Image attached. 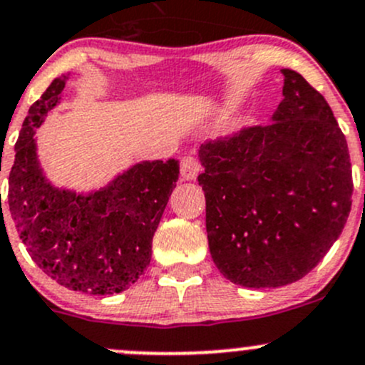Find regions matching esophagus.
Masks as SVG:
<instances>
[{
	"instance_id": "34e87169",
	"label": "esophagus",
	"mask_w": 365,
	"mask_h": 365,
	"mask_svg": "<svg viewBox=\"0 0 365 365\" xmlns=\"http://www.w3.org/2000/svg\"><path fill=\"white\" fill-rule=\"evenodd\" d=\"M200 160L194 155L183 157L182 162H180V176L183 180H196V176L200 175Z\"/></svg>"
}]
</instances>
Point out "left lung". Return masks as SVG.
<instances>
[{
  "instance_id": "1",
  "label": "left lung",
  "mask_w": 365,
  "mask_h": 365,
  "mask_svg": "<svg viewBox=\"0 0 365 365\" xmlns=\"http://www.w3.org/2000/svg\"><path fill=\"white\" fill-rule=\"evenodd\" d=\"M272 123L200 148L206 233L220 274L245 288L307 275L339 238L351 210L346 138L323 95L282 68Z\"/></svg>"
}]
</instances>
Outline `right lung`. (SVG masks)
<instances>
[{"label":"right lung","mask_w":365,"mask_h":365,"mask_svg":"<svg viewBox=\"0 0 365 365\" xmlns=\"http://www.w3.org/2000/svg\"><path fill=\"white\" fill-rule=\"evenodd\" d=\"M67 79L56 77L29 108L6 201L29 256L51 279L86 295H113L130 288L150 264L180 165L175 159L139 162L88 194L54 187L40 168L35 130L60 104Z\"/></svg>","instance_id":"1"}]
</instances>
